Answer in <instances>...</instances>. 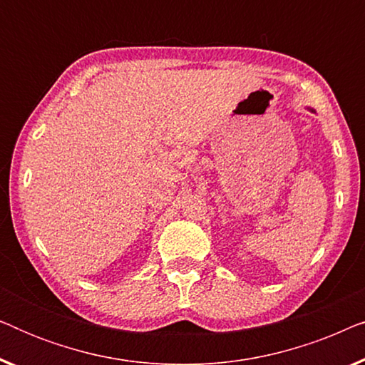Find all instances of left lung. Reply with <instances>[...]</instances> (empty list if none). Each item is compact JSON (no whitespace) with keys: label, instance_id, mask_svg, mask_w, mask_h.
Returning <instances> with one entry per match:
<instances>
[{"label":"left lung","instance_id":"8db88e82","mask_svg":"<svg viewBox=\"0 0 365 365\" xmlns=\"http://www.w3.org/2000/svg\"><path fill=\"white\" fill-rule=\"evenodd\" d=\"M309 109V111H312V113H316V111H314V109L312 108H307Z\"/></svg>","mask_w":365,"mask_h":365}]
</instances>
